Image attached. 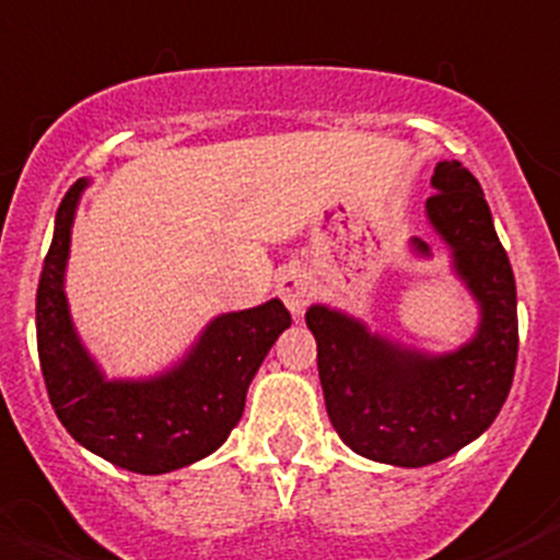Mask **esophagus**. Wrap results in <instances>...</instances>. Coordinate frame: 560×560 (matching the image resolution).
<instances>
[{"instance_id":"1","label":"esophagus","mask_w":560,"mask_h":560,"mask_svg":"<svg viewBox=\"0 0 560 560\" xmlns=\"http://www.w3.org/2000/svg\"><path fill=\"white\" fill-rule=\"evenodd\" d=\"M277 294L283 298L285 308L294 317H300L305 305H308V300H312V280L300 269H285L283 275L277 277Z\"/></svg>"}]
</instances>
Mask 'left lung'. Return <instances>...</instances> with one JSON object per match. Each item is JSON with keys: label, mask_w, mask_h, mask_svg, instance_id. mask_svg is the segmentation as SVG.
Listing matches in <instances>:
<instances>
[{"label": "left lung", "mask_w": 560, "mask_h": 560, "mask_svg": "<svg viewBox=\"0 0 560 560\" xmlns=\"http://www.w3.org/2000/svg\"><path fill=\"white\" fill-rule=\"evenodd\" d=\"M430 184V226L479 303V328L465 346L424 353L328 305L305 312L334 430L353 453L396 467L433 465L479 439L499 417L518 360L513 266L479 180L458 161H439ZM410 246L430 255L419 237Z\"/></svg>", "instance_id": "obj_1"}]
</instances>
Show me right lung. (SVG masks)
Listing matches in <instances>:
<instances>
[{
  "instance_id": "right-lung-1",
  "label": "right lung",
  "mask_w": 560,
  "mask_h": 560,
  "mask_svg": "<svg viewBox=\"0 0 560 560\" xmlns=\"http://www.w3.org/2000/svg\"><path fill=\"white\" fill-rule=\"evenodd\" d=\"M88 186L79 178L56 212L36 291V342L47 396L67 433L124 470L158 476L209 456L246 408L248 382L291 326L280 300L214 317L175 368L150 380H107L81 346L65 294L70 229Z\"/></svg>"
}]
</instances>
